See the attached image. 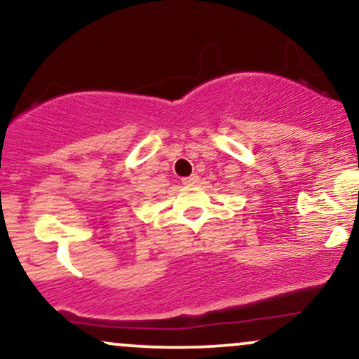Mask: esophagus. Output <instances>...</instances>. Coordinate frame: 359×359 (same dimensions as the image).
<instances>
[{"label":"esophagus","instance_id":"1","mask_svg":"<svg viewBox=\"0 0 359 359\" xmlns=\"http://www.w3.org/2000/svg\"><path fill=\"white\" fill-rule=\"evenodd\" d=\"M182 184L184 185H196V184H199V175L192 174V175H189V177H184Z\"/></svg>","mask_w":359,"mask_h":359}]
</instances>
